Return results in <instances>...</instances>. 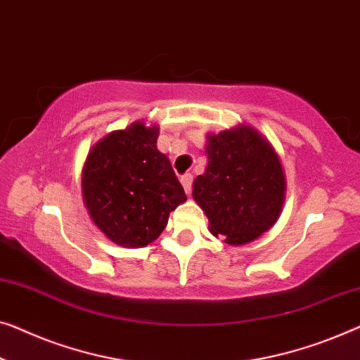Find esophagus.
<instances>
[{
  "label": "esophagus",
  "instance_id": "esophagus-1",
  "mask_svg": "<svg viewBox=\"0 0 360 360\" xmlns=\"http://www.w3.org/2000/svg\"><path fill=\"white\" fill-rule=\"evenodd\" d=\"M180 181H181V185H184V190H185L186 195H190V193H191V185H193V175L191 174L181 175Z\"/></svg>",
  "mask_w": 360,
  "mask_h": 360
}]
</instances>
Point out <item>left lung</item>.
Returning <instances> with one entry per match:
<instances>
[{"instance_id":"8db88e82","label":"left lung","mask_w":360,"mask_h":360,"mask_svg":"<svg viewBox=\"0 0 360 360\" xmlns=\"http://www.w3.org/2000/svg\"><path fill=\"white\" fill-rule=\"evenodd\" d=\"M207 167L193 181V200L212 236L229 245L257 240L283 211L285 175L279 155L250 124L206 136Z\"/></svg>"}]
</instances>
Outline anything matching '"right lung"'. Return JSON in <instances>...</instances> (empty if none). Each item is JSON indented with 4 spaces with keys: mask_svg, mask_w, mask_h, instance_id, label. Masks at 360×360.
<instances>
[{
    "mask_svg": "<svg viewBox=\"0 0 360 360\" xmlns=\"http://www.w3.org/2000/svg\"><path fill=\"white\" fill-rule=\"evenodd\" d=\"M159 127L138 120L108 133L87 154L82 201L108 240L127 248L153 243L186 201L170 160L158 149Z\"/></svg>",
    "mask_w": 360,
    "mask_h": 360,
    "instance_id": "right-lung-1",
    "label": "right lung"
}]
</instances>
